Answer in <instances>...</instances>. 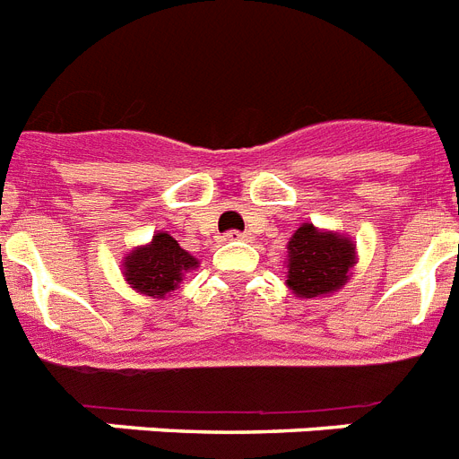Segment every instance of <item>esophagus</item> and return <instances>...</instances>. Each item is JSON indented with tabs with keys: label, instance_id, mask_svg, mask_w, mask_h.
<instances>
[{
	"label": "esophagus",
	"instance_id": "34e87169",
	"mask_svg": "<svg viewBox=\"0 0 459 459\" xmlns=\"http://www.w3.org/2000/svg\"><path fill=\"white\" fill-rule=\"evenodd\" d=\"M227 241H239V239H248V234L247 232H227L225 237Z\"/></svg>",
	"mask_w": 459,
	"mask_h": 459
}]
</instances>
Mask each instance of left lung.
Listing matches in <instances>:
<instances>
[{"mask_svg":"<svg viewBox=\"0 0 459 459\" xmlns=\"http://www.w3.org/2000/svg\"><path fill=\"white\" fill-rule=\"evenodd\" d=\"M287 287L299 299H322L343 289L358 263L355 241L343 232L303 225L287 241Z\"/></svg>","mask_w":459,"mask_h":459,"instance_id":"left-lung-1","label":"left lung"}]
</instances>
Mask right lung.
Here are the masks:
<instances>
[{
    "label": "right lung",
    "mask_w": 459,
    "mask_h": 459,
    "mask_svg": "<svg viewBox=\"0 0 459 459\" xmlns=\"http://www.w3.org/2000/svg\"><path fill=\"white\" fill-rule=\"evenodd\" d=\"M199 267V260L185 251L168 232H156L149 244L134 247L126 253L120 273L126 284L149 299H166L186 273Z\"/></svg>",
    "instance_id": "add662e5"
}]
</instances>
